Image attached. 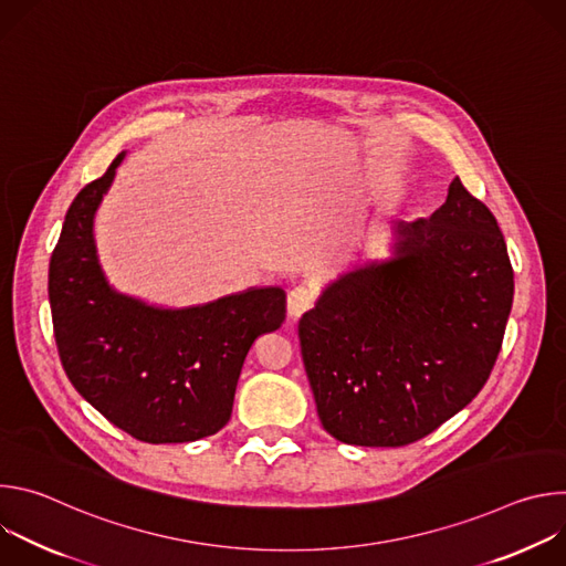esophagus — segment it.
Here are the masks:
<instances>
[{
    "mask_svg": "<svg viewBox=\"0 0 566 566\" xmlns=\"http://www.w3.org/2000/svg\"><path fill=\"white\" fill-rule=\"evenodd\" d=\"M315 302V289L306 286V284H300L295 286L289 297H286V311H289V317L291 319H297L302 313H306Z\"/></svg>",
    "mask_w": 566,
    "mask_h": 566,
    "instance_id": "34e87169",
    "label": "esophagus"
}]
</instances>
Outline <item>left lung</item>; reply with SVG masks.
Instances as JSON below:
<instances>
[{
  "label": "left lung",
  "instance_id": "8db88e82",
  "mask_svg": "<svg viewBox=\"0 0 566 566\" xmlns=\"http://www.w3.org/2000/svg\"><path fill=\"white\" fill-rule=\"evenodd\" d=\"M513 289L497 219L459 179L428 219L391 221L389 258L338 275L297 325L322 428L365 448L434 432L486 385Z\"/></svg>",
  "mask_w": 566,
  "mask_h": 566
}]
</instances>
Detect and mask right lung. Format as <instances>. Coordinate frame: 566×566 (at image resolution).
Returning <instances> with one entry per match:
<instances>
[{
    "label": "right lung",
    "instance_id": "obj_1",
    "mask_svg": "<svg viewBox=\"0 0 566 566\" xmlns=\"http://www.w3.org/2000/svg\"><path fill=\"white\" fill-rule=\"evenodd\" d=\"M120 151L66 210L49 264V302L62 367L87 402L145 443H188L219 432L253 343L282 327V286H253L170 308L116 291L98 258L94 219Z\"/></svg>",
    "mask_w": 566,
    "mask_h": 566
}]
</instances>
